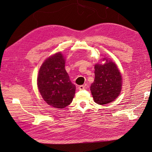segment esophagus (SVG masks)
I'll return each instance as SVG.
<instances>
[{"instance_id": "34e87169", "label": "esophagus", "mask_w": 152, "mask_h": 152, "mask_svg": "<svg viewBox=\"0 0 152 152\" xmlns=\"http://www.w3.org/2000/svg\"><path fill=\"white\" fill-rule=\"evenodd\" d=\"M87 89L86 86H83V85L80 86L78 87V89L79 90H83V89Z\"/></svg>"}]
</instances>
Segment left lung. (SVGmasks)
<instances>
[{
	"mask_svg": "<svg viewBox=\"0 0 152 152\" xmlns=\"http://www.w3.org/2000/svg\"><path fill=\"white\" fill-rule=\"evenodd\" d=\"M104 60V64L95 65V80L90 88L94 101L101 105L114 101L122 86L121 74L116 64L106 58Z\"/></svg>",
	"mask_w": 152,
	"mask_h": 152,
	"instance_id": "obj_1",
	"label": "left lung"
}]
</instances>
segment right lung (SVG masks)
<instances>
[{
  "label": "right lung",
  "instance_id": "1",
  "mask_svg": "<svg viewBox=\"0 0 152 152\" xmlns=\"http://www.w3.org/2000/svg\"><path fill=\"white\" fill-rule=\"evenodd\" d=\"M64 64L63 55L58 52L44 61L37 77L38 88L43 99L57 108L69 106L75 95L76 86L70 82Z\"/></svg>",
  "mask_w": 152,
  "mask_h": 152
}]
</instances>
